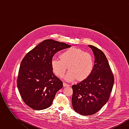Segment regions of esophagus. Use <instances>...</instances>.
Wrapping results in <instances>:
<instances>
[{
	"instance_id": "34e87169",
	"label": "esophagus",
	"mask_w": 129,
	"mask_h": 129,
	"mask_svg": "<svg viewBox=\"0 0 129 129\" xmlns=\"http://www.w3.org/2000/svg\"><path fill=\"white\" fill-rule=\"evenodd\" d=\"M63 86L64 87H67V86H70L69 84H66L65 83H63Z\"/></svg>"
}]
</instances>
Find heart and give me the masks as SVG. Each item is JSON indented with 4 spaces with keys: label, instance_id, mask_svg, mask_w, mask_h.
Listing matches in <instances>:
<instances>
[{
    "label": "heart",
    "instance_id": "1",
    "mask_svg": "<svg viewBox=\"0 0 129 129\" xmlns=\"http://www.w3.org/2000/svg\"><path fill=\"white\" fill-rule=\"evenodd\" d=\"M60 59L53 58L51 66L54 73L62 78L68 68L70 69L64 78L71 81L77 78L83 81L87 78L92 72L93 60L92 56L82 49L70 48L59 56Z\"/></svg>",
    "mask_w": 129,
    "mask_h": 129
}]
</instances>
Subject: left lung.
Returning <instances> with one entry per match:
<instances>
[{"instance_id":"1","label":"left lung","mask_w":129,"mask_h":129,"mask_svg":"<svg viewBox=\"0 0 129 129\" xmlns=\"http://www.w3.org/2000/svg\"><path fill=\"white\" fill-rule=\"evenodd\" d=\"M95 56L92 72L86 79L72 86L74 109L83 116L98 112L108 102L114 83V77L104 53L89 45Z\"/></svg>"}]
</instances>
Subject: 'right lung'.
Instances as JSON below:
<instances>
[{"mask_svg":"<svg viewBox=\"0 0 129 129\" xmlns=\"http://www.w3.org/2000/svg\"><path fill=\"white\" fill-rule=\"evenodd\" d=\"M66 43L46 40L25 55L19 70L17 87L21 98L32 109L41 110L52 104L63 82L54 74L51 66L57 52L70 48Z\"/></svg>","mask_w":129,"mask_h":129,"instance_id":"add662e5","label":"right lung"}]
</instances>
